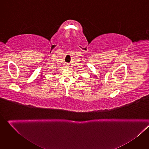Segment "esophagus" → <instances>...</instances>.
Listing matches in <instances>:
<instances>
[{
	"label": "esophagus",
	"instance_id": "esophagus-1",
	"mask_svg": "<svg viewBox=\"0 0 149 149\" xmlns=\"http://www.w3.org/2000/svg\"><path fill=\"white\" fill-rule=\"evenodd\" d=\"M65 67H69V64H67V63H66V64H65Z\"/></svg>",
	"mask_w": 149,
	"mask_h": 149
}]
</instances>
